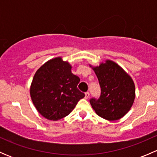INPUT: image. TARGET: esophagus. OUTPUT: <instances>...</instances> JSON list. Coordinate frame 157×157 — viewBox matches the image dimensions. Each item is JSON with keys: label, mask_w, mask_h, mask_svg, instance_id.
<instances>
[{"label": "esophagus", "mask_w": 157, "mask_h": 157, "mask_svg": "<svg viewBox=\"0 0 157 157\" xmlns=\"http://www.w3.org/2000/svg\"><path fill=\"white\" fill-rule=\"evenodd\" d=\"M90 97V93H89V92H86V93H85V99H87L88 98Z\"/></svg>", "instance_id": "esophagus-1"}]
</instances>
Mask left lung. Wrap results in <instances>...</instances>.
I'll list each match as a JSON object with an SVG mask.
<instances>
[{
	"label": "left lung",
	"mask_w": 157,
	"mask_h": 157,
	"mask_svg": "<svg viewBox=\"0 0 157 157\" xmlns=\"http://www.w3.org/2000/svg\"><path fill=\"white\" fill-rule=\"evenodd\" d=\"M93 69L99 80L101 94L98 99H90L92 107L102 118L109 121L120 119L134 103V81L118 64L110 60Z\"/></svg>",
	"instance_id": "8db88e82"
}]
</instances>
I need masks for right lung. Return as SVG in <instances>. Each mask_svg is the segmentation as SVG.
<instances>
[{"label": "right lung", "instance_id": "add662e5", "mask_svg": "<svg viewBox=\"0 0 157 157\" xmlns=\"http://www.w3.org/2000/svg\"><path fill=\"white\" fill-rule=\"evenodd\" d=\"M80 78L61 58L47 61L35 74L30 96L38 112L48 120L57 121L69 115L85 94L77 89Z\"/></svg>", "mask_w": 157, "mask_h": 157}]
</instances>
